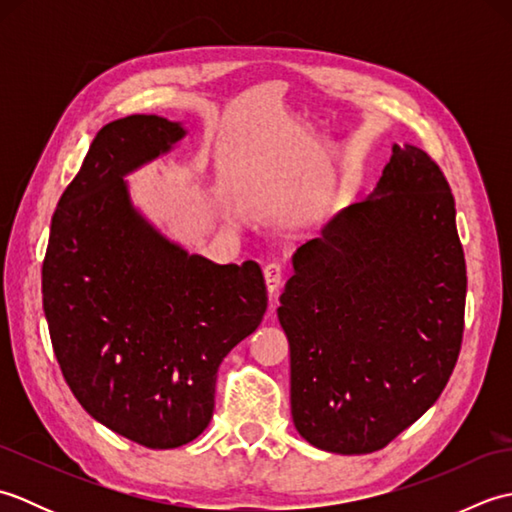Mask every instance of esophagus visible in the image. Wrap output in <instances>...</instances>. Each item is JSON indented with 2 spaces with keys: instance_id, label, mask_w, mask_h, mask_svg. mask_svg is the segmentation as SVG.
Returning <instances> with one entry per match:
<instances>
[{
  "instance_id": "1",
  "label": "esophagus",
  "mask_w": 512,
  "mask_h": 512,
  "mask_svg": "<svg viewBox=\"0 0 512 512\" xmlns=\"http://www.w3.org/2000/svg\"><path fill=\"white\" fill-rule=\"evenodd\" d=\"M264 279H266V288L270 295H275L277 288L281 286V279H284V268L277 262H270L264 266Z\"/></svg>"
}]
</instances>
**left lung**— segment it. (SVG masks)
I'll use <instances>...</instances> for the list:
<instances>
[{
    "label": "left lung",
    "mask_w": 512,
    "mask_h": 512,
    "mask_svg": "<svg viewBox=\"0 0 512 512\" xmlns=\"http://www.w3.org/2000/svg\"><path fill=\"white\" fill-rule=\"evenodd\" d=\"M292 268L277 314L297 431L330 453L387 447L440 398L462 347L466 262L436 160L394 145L374 193Z\"/></svg>",
    "instance_id": "8db88e82"
}]
</instances>
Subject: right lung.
Masks as SVG:
<instances>
[{"mask_svg": "<svg viewBox=\"0 0 512 512\" xmlns=\"http://www.w3.org/2000/svg\"><path fill=\"white\" fill-rule=\"evenodd\" d=\"M184 134L154 114L105 125L52 215L41 268L65 383L94 420L149 449L209 427L217 367L268 306L259 264L189 255L129 200L127 173Z\"/></svg>", "mask_w": 512, "mask_h": 512, "instance_id": "add662e5", "label": "right lung"}]
</instances>
